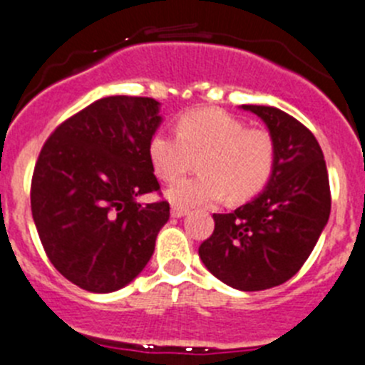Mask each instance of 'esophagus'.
<instances>
[{
  "mask_svg": "<svg viewBox=\"0 0 365 365\" xmlns=\"http://www.w3.org/2000/svg\"><path fill=\"white\" fill-rule=\"evenodd\" d=\"M170 215L175 216V218H182V216L187 215V209H183V207H178V205H173V209H170Z\"/></svg>",
  "mask_w": 365,
  "mask_h": 365,
  "instance_id": "obj_1",
  "label": "esophagus"
}]
</instances>
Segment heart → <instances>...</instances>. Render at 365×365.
<instances>
[{"label":"heart","mask_w":365,"mask_h":365,"mask_svg":"<svg viewBox=\"0 0 365 365\" xmlns=\"http://www.w3.org/2000/svg\"><path fill=\"white\" fill-rule=\"evenodd\" d=\"M150 167L163 182H175L200 156L195 178L180 180L167 190L178 207L212 205L225 196L244 202L258 195L274 169V142L264 129L220 109L187 110L175 130L160 129L150 136Z\"/></svg>","instance_id":"b5f03b06"}]
</instances>
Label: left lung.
Segmentation results:
<instances>
[{
	"label": "left lung",
	"instance_id": "obj_1",
	"mask_svg": "<svg viewBox=\"0 0 365 365\" xmlns=\"http://www.w3.org/2000/svg\"><path fill=\"white\" fill-rule=\"evenodd\" d=\"M265 121L274 142V169L258 198L212 215L215 231L198 255L223 284L264 291L294 277L320 238L331 212L324 153L317 138L277 107L242 105Z\"/></svg>",
	"mask_w": 365,
	"mask_h": 365
}]
</instances>
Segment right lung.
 I'll return each instance as SVG.
<instances>
[{
	"mask_svg": "<svg viewBox=\"0 0 365 365\" xmlns=\"http://www.w3.org/2000/svg\"><path fill=\"white\" fill-rule=\"evenodd\" d=\"M158 110L153 98H101L60 123L41 147L32 218L51 264L85 291L113 293L133 282L169 220L167 200L134 202L160 192L147 153Z\"/></svg>",
	"mask_w": 365,
	"mask_h": 365,
	"instance_id": "right-lung-1",
	"label": "right lung"
}]
</instances>
